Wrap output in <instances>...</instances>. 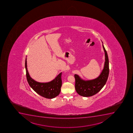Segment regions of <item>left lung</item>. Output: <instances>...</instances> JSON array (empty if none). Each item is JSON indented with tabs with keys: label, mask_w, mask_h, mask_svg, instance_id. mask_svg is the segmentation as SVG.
<instances>
[{
	"label": "left lung",
	"mask_w": 133,
	"mask_h": 133,
	"mask_svg": "<svg viewBox=\"0 0 133 133\" xmlns=\"http://www.w3.org/2000/svg\"><path fill=\"white\" fill-rule=\"evenodd\" d=\"M103 47L105 52V61L104 68L99 77L94 79L84 81L78 75H74L75 89L80 95L85 97L94 95L101 91L107 82L109 74V62L108 55L103 45Z\"/></svg>",
	"instance_id": "8db88e82"
}]
</instances>
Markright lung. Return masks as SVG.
Masks as SVG:
<instances>
[{"mask_svg": "<svg viewBox=\"0 0 133 133\" xmlns=\"http://www.w3.org/2000/svg\"><path fill=\"white\" fill-rule=\"evenodd\" d=\"M26 59L25 60V68L26 70V79L28 83L32 89L38 94L42 97L52 99L58 95L61 92L62 86L61 75L60 73L55 78L50 82L47 83H40L34 80L30 77L26 64Z\"/></svg>", "mask_w": 133, "mask_h": 133, "instance_id": "right-lung-1", "label": "right lung"}]
</instances>
